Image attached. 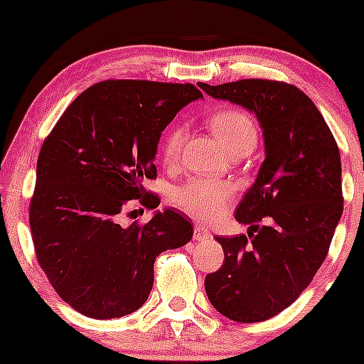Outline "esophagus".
I'll return each instance as SVG.
<instances>
[{"label":"esophagus","instance_id":"34e87169","mask_svg":"<svg viewBox=\"0 0 364 364\" xmlns=\"http://www.w3.org/2000/svg\"><path fill=\"white\" fill-rule=\"evenodd\" d=\"M211 237V232L203 225H196L193 227V240L196 241H205Z\"/></svg>","mask_w":364,"mask_h":364}]
</instances>
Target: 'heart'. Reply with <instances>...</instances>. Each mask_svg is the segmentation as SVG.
<instances>
[{"mask_svg":"<svg viewBox=\"0 0 364 364\" xmlns=\"http://www.w3.org/2000/svg\"><path fill=\"white\" fill-rule=\"evenodd\" d=\"M209 128L230 155L252 153L259 141V128L250 112L243 109H222L208 119ZM185 128L172 127L161 142V160L167 167H174L181 155L185 142ZM234 186L215 179H192L179 186L174 193V203L183 211L197 220L218 218L232 200Z\"/></svg>","mask_w":364,"mask_h":364,"instance_id":"1","label":"heart"}]
</instances>
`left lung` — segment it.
<instances>
[{
    "label": "left lung",
    "mask_w": 364,
    "mask_h": 364,
    "mask_svg": "<svg viewBox=\"0 0 364 364\" xmlns=\"http://www.w3.org/2000/svg\"><path fill=\"white\" fill-rule=\"evenodd\" d=\"M200 87L255 112L266 160L236 209L248 236L216 237L222 267L205 277L213 306L260 322L291 306L329 252L343 213L338 144L314 102L282 80L241 79Z\"/></svg>",
    "instance_id": "8db88e82"
}]
</instances>
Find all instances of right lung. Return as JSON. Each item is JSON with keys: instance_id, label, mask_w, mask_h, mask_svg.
<instances>
[{"instance_id": "add662e5", "label": "right lung", "mask_w": 364, "mask_h": 364, "mask_svg": "<svg viewBox=\"0 0 364 364\" xmlns=\"http://www.w3.org/2000/svg\"><path fill=\"white\" fill-rule=\"evenodd\" d=\"M203 97L193 84L111 79L79 95L43 141L29 227L36 260L54 291L91 318L139 310L155 280L156 257L192 240L174 209L148 223H119L130 200L159 208L144 188L164 128Z\"/></svg>"}]
</instances>
